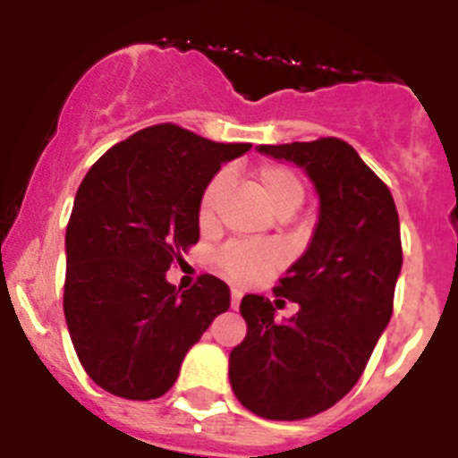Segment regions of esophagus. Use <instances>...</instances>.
<instances>
[{"label": "esophagus", "instance_id": "obj_1", "mask_svg": "<svg viewBox=\"0 0 458 458\" xmlns=\"http://www.w3.org/2000/svg\"><path fill=\"white\" fill-rule=\"evenodd\" d=\"M241 298H242L241 291H232V310H238V305H241Z\"/></svg>", "mask_w": 458, "mask_h": 458}]
</instances>
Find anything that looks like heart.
Wrapping results in <instances>:
<instances>
[{"mask_svg": "<svg viewBox=\"0 0 458 458\" xmlns=\"http://www.w3.org/2000/svg\"><path fill=\"white\" fill-rule=\"evenodd\" d=\"M225 174L216 176L210 181L208 188L204 190L199 201V222L201 226H210L216 220V208L220 201V194L225 190ZM252 183L257 188L259 197L264 199V204L277 213L291 210L293 213L298 206L305 199V190H302L301 179L295 176L291 169L279 167V165H264L259 167L252 176ZM282 264V252L275 245H261V242H232L217 257V266L225 270V275L248 284L254 279L264 277L273 268Z\"/></svg>", "mask_w": 458, "mask_h": 458, "instance_id": "heart-1", "label": "heart"}]
</instances>
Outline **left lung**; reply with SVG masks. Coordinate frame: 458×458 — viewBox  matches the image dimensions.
Instances as JSON below:
<instances>
[{
  "label": "left lung",
  "mask_w": 458,
  "mask_h": 458,
  "mask_svg": "<svg viewBox=\"0 0 458 458\" xmlns=\"http://www.w3.org/2000/svg\"><path fill=\"white\" fill-rule=\"evenodd\" d=\"M257 151L301 167L321 206L305 254L275 286L298 311L277 321L268 298H242L248 335L229 353V383L259 418L302 420L349 394L390 323L403 259L399 216L387 185L346 141Z\"/></svg>",
  "instance_id": "1"
}]
</instances>
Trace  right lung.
<instances>
[{
    "label": "right lung",
    "instance_id": "add662e5",
    "mask_svg": "<svg viewBox=\"0 0 458 458\" xmlns=\"http://www.w3.org/2000/svg\"><path fill=\"white\" fill-rule=\"evenodd\" d=\"M252 144H220L179 125H151L87 172L66 226L64 314L89 378L109 394L148 402L176 383L185 353L229 310V286L201 275L167 282L199 241L210 179Z\"/></svg>",
    "mask_w": 458,
    "mask_h": 458
}]
</instances>
